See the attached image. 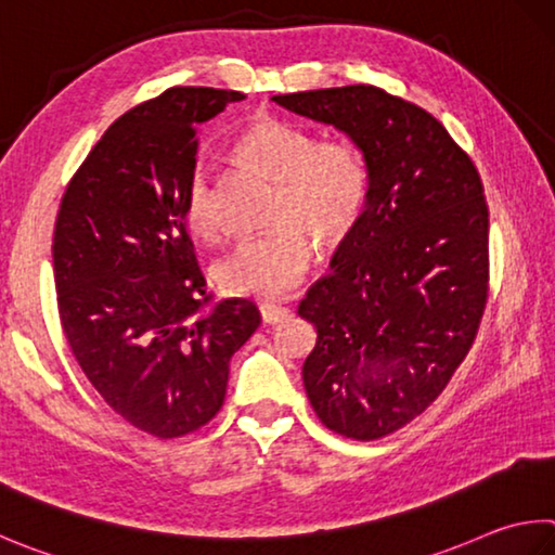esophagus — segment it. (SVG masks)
Instances as JSON below:
<instances>
[{
    "instance_id": "34e87169",
    "label": "esophagus",
    "mask_w": 555,
    "mask_h": 555,
    "mask_svg": "<svg viewBox=\"0 0 555 555\" xmlns=\"http://www.w3.org/2000/svg\"><path fill=\"white\" fill-rule=\"evenodd\" d=\"M259 312H261V320L269 322V325H276V322H284L291 318V308L281 304H261Z\"/></svg>"
}]
</instances>
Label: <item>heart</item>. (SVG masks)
I'll return each mask as SVG.
<instances>
[{
  "label": "heart",
  "instance_id": "heart-1",
  "mask_svg": "<svg viewBox=\"0 0 555 555\" xmlns=\"http://www.w3.org/2000/svg\"><path fill=\"white\" fill-rule=\"evenodd\" d=\"M235 153L276 179L267 230L243 237L218 261L216 281L228 294L274 298L294 288L312 257L310 235L322 247L357 228L369 198V165L351 140H315L310 130L261 118L237 138ZM184 220L201 240L220 230L214 175L206 163L191 169Z\"/></svg>",
  "mask_w": 555,
  "mask_h": 555
}]
</instances>
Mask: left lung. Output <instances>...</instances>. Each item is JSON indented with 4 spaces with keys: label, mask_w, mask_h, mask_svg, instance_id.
Segmentation results:
<instances>
[{
    "label": "left lung",
    "mask_w": 555,
    "mask_h": 555,
    "mask_svg": "<svg viewBox=\"0 0 555 555\" xmlns=\"http://www.w3.org/2000/svg\"><path fill=\"white\" fill-rule=\"evenodd\" d=\"M351 138L369 198L298 315L318 330L304 383L357 441L405 427L447 388L488 300V204L473 159L425 108L371 85L271 96Z\"/></svg>",
    "instance_id": "left-lung-1"
}]
</instances>
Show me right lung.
Segmentation results:
<instances>
[{
	"label": "right lung",
	"instance_id": "1",
	"mask_svg": "<svg viewBox=\"0 0 555 555\" xmlns=\"http://www.w3.org/2000/svg\"><path fill=\"white\" fill-rule=\"evenodd\" d=\"M243 99L172 87L126 111L60 201L53 271L69 349L106 405L157 439L218 415L230 359L261 322L245 298L208 308L184 220L196 130Z\"/></svg>",
	"mask_w": 555,
	"mask_h": 555
}]
</instances>
